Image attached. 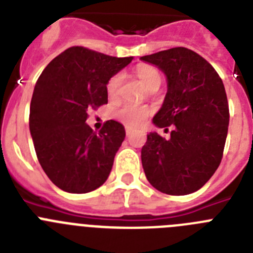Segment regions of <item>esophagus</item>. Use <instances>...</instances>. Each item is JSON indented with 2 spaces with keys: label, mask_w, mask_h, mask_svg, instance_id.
<instances>
[{
  "label": "esophagus",
  "mask_w": 253,
  "mask_h": 253,
  "mask_svg": "<svg viewBox=\"0 0 253 253\" xmlns=\"http://www.w3.org/2000/svg\"><path fill=\"white\" fill-rule=\"evenodd\" d=\"M125 131H126V135H130V134L133 133V129L129 128V126H126V128H125Z\"/></svg>",
  "instance_id": "obj_1"
}]
</instances>
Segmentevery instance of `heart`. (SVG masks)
Here are the masks:
<instances>
[{
  "mask_svg": "<svg viewBox=\"0 0 253 253\" xmlns=\"http://www.w3.org/2000/svg\"><path fill=\"white\" fill-rule=\"evenodd\" d=\"M137 75L142 84L151 88L153 86H160L162 78H161L160 72L154 67L151 66H140L137 71ZM123 82V73H116L109 80L106 86L107 95L110 97L118 96ZM151 114V109L144 105L134 104V102H126L115 111V118L123 122L124 124L130 125V126H138L147 119V116Z\"/></svg>",
  "mask_w": 253,
  "mask_h": 253,
  "instance_id": "1",
  "label": "heart"
}]
</instances>
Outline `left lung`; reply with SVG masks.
<instances>
[{"instance_id": "8db88e82", "label": "left lung", "mask_w": 253, "mask_h": 253, "mask_svg": "<svg viewBox=\"0 0 253 253\" xmlns=\"http://www.w3.org/2000/svg\"><path fill=\"white\" fill-rule=\"evenodd\" d=\"M140 59L167 77V93L153 118L158 128L172 126L171 138L149 133L142 148L147 180L167 195H187L204 186L220 165L229 124L222 78L194 50L177 46Z\"/></svg>"}]
</instances>
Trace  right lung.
I'll use <instances>...</instances> for the list:
<instances>
[{"instance_id":"1","label":"right lung","mask_w":253,"mask_h":253,"mask_svg":"<svg viewBox=\"0 0 253 253\" xmlns=\"http://www.w3.org/2000/svg\"><path fill=\"white\" fill-rule=\"evenodd\" d=\"M131 59L71 46L38 78L29 126L40 166L60 190L90 193L110 175L124 126L107 120L96 133L86 120L91 109L107 104V82Z\"/></svg>"}]
</instances>
